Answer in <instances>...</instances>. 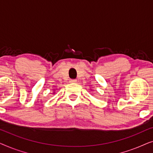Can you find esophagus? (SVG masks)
Listing matches in <instances>:
<instances>
[{"label": "esophagus", "instance_id": "esophagus-1", "mask_svg": "<svg viewBox=\"0 0 153 153\" xmlns=\"http://www.w3.org/2000/svg\"><path fill=\"white\" fill-rule=\"evenodd\" d=\"M76 81H77V80H76V79H70V83H76Z\"/></svg>", "mask_w": 153, "mask_h": 153}]
</instances>
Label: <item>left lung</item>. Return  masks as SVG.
Returning a JSON list of instances; mask_svg holds the SVG:
<instances>
[{
  "label": "left lung",
  "instance_id": "1",
  "mask_svg": "<svg viewBox=\"0 0 153 153\" xmlns=\"http://www.w3.org/2000/svg\"><path fill=\"white\" fill-rule=\"evenodd\" d=\"M91 90H92V89H91Z\"/></svg>",
  "mask_w": 153,
  "mask_h": 153
}]
</instances>
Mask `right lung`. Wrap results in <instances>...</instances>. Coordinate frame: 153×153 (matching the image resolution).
<instances>
[{
    "mask_svg": "<svg viewBox=\"0 0 153 153\" xmlns=\"http://www.w3.org/2000/svg\"><path fill=\"white\" fill-rule=\"evenodd\" d=\"M53 95H54V94H55V92H54V91H53Z\"/></svg>",
    "mask_w": 153,
    "mask_h": 153,
    "instance_id": "right-lung-1",
    "label": "right lung"
}]
</instances>
